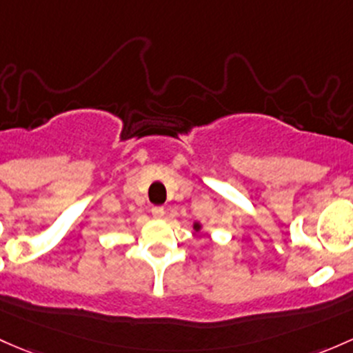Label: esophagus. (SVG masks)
<instances>
[{"label": "esophagus", "mask_w": 353, "mask_h": 353, "mask_svg": "<svg viewBox=\"0 0 353 353\" xmlns=\"http://www.w3.org/2000/svg\"><path fill=\"white\" fill-rule=\"evenodd\" d=\"M152 214H154L155 218H162L164 216V213H165V210H164V206H152Z\"/></svg>", "instance_id": "1"}]
</instances>
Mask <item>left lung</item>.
I'll return each mask as SVG.
<instances>
[{
	"label": "left lung",
	"instance_id": "left-lung-1",
	"mask_svg": "<svg viewBox=\"0 0 353 353\" xmlns=\"http://www.w3.org/2000/svg\"><path fill=\"white\" fill-rule=\"evenodd\" d=\"M194 228H196V230H199V225H194Z\"/></svg>",
	"mask_w": 353,
	"mask_h": 353
}]
</instances>
